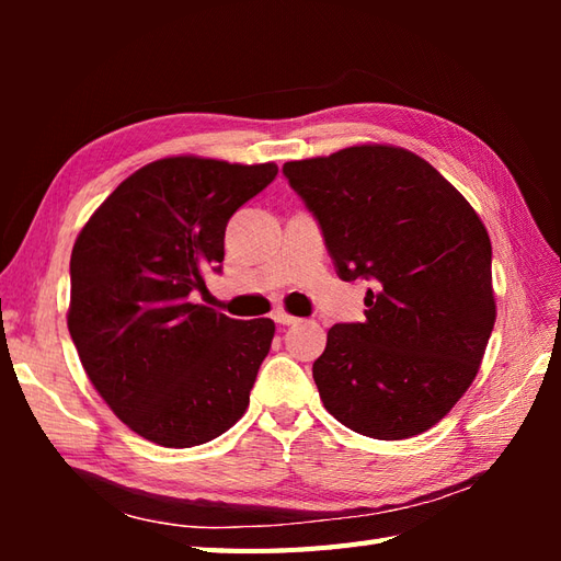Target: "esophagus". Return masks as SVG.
<instances>
[{"instance_id":"1","label":"esophagus","mask_w":561,"mask_h":561,"mask_svg":"<svg viewBox=\"0 0 561 561\" xmlns=\"http://www.w3.org/2000/svg\"><path fill=\"white\" fill-rule=\"evenodd\" d=\"M272 318H274V323H277V325H294L296 320H299V318L287 313V311H274Z\"/></svg>"}]
</instances>
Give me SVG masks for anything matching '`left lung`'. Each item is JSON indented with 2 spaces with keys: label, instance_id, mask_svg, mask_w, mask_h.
Returning <instances> with one entry per match:
<instances>
[{
  "label": "left lung",
  "instance_id": "left-lung-1",
  "mask_svg": "<svg viewBox=\"0 0 561 561\" xmlns=\"http://www.w3.org/2000/svg\"><path fill=\"white\" fill-rule=\"evenodd\" d=\"M340 279H368L364 323L328 330L313 378L352 432L398 440L432 428L478 376L496 304L478 211L432 163L388 145L284 163Z\"/></svg>",
  "mask_w": 561,
  "mask_h": 561
}]
</instances>
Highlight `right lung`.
I'll use <instances>...</instances> for the list:
<instances>
[{
    "mask_svg": "<svg viewBox=\"0 0 561 561\" xmlns=\"http://www.w3.org/2000/svg\"><path fill=\"white\" fill-rule=\"evenodd\" d=\"M274 163L171 157L117 185L71 250L67 325L83 371L133 432L190 448L241 420L270 352V318L233 320L190 301L221 270L233 211Z\"/></svg>",
    "mask_w": 561,
    "mask_h": 561,
    "instance_id": "add662e5",
    "label": "right lung"
}]
</instances>
